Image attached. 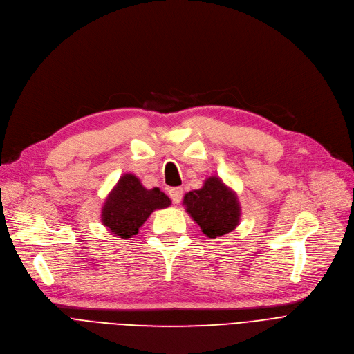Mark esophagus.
I'll return each mask as SVG.
<instances>
[{
	"label": "esophagus",
	"mask_w": 354,
	"mask_h": 354,
	"mask_svg": "<svg viewBox=\"0 0 354 354\" xmlns=\"http://www.w3.org/2000/svg\"><path fill=\"white\" fill-rule=\"evenodd\" d=\"M168 194H169V197H171L173 203L178 205L181 202V197H183V189L181 187H174V189L168 192Z\"/></svg>",
	"instance_id": "34e87169"
}]
</instances>
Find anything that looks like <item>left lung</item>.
Listing matches in <instances>:
<instances>
[{
	"label": "left lung",
	"mask_w": 354,
	"mask_h": 354,
	"mask_svg": "<svg viewBox=\"0 0 354 354\" xmlns=\"http://www.w3.org/2000/svg\"><path fill=\"white\" fill-rule=\"evenodd\" d=\"M183 205L202 232L212 239L234 231L241 216L235 192L216 176L206 178L202 189L186 193Z\"/></svg>",
	"instance_id": "left-lung-1"
}]
</instances>
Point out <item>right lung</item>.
I'll list each match as a JSON object with an SVG mask.
<instances>
[{"label":"right lung","instance_id":"add662e5","mask_svg":"<svg viewBox=\"0 0 354 354\" xmlns=\"http://www.w3.org/2000/svg\"><path fill=\"white\" fill-rule=\"evenodd\" d=\"M171 201L158 187L145 189L133 174H123L104 202L102 222L111 234L128 239L138 234L140 226L155 209H164Z\"/></svg>","mask_w":354,"mask_h":354}]
</instances>
